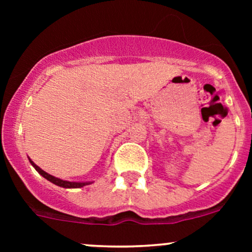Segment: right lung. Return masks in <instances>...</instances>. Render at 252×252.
<instances>
[{
  "instance_id": "1",
  "label": "right lung",
  "mask_w": 252,
  "mask_h": 252,
  "mask_svg": "<svg viewBox=\"0 0 252 252\" xmlns=\"http://www.w3.org/2000/svg\"><path fill=\"white\" fill-rule=\"evenodd\" d=\"M29 161H30V163H32V166L34 167V168L36 169V171L39 172V173L41 174L42 177L46 178L47 180H50V182L53 183V184L58 185V187L68 188V189H70V188H72V189H74V188H83V187H85V185L91 184L90 182H83V183H80V182H67V180H62V179H60V178H56V177H53V175L46 173V172H45V171H42V169L40 168L39 166H36V164H35L34 162H32L30 158H29Z\"/></svg>"
}]
</instances>
